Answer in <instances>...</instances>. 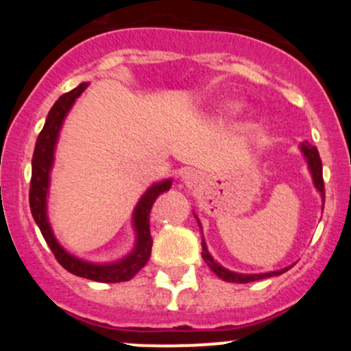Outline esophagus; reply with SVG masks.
Here are the masks:
<instances>
[{
    "mask_svg": "<svg viewBox=\"0 0 351 351\" xmlns=\"http://www.w3.org/2000/svg\"><path fill=\"white\" fill-rule=\"evenodd\" d=\"M183 180H184V183H186V186L193 188V186H196V184H198L201 181V175L195 170H188V171L183 173Z\"/></svg>",
    "mask_w": 351,
    "mask_h": 351,
    "instance_id": "1",
    "label": "esophagus"
}]
</instances>
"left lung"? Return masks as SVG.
Instances as JSON below:
<instances>
[{
    "label": "left lung",
    "instance_id": "left-lung-1",
    "mask_svg": "<svg viewBox=\"0 0 351 351\" xmlns=\"http://www.w3.org/2000/svg\"><path fill=\"white\" fill-rule=\"evenodd\" d=\"M302 152H304V155L307 156V162L310 167V173H312L313 183H315L317 189L322 193V198H324V201H325V184H324V175H322V160H320V155H318V150L315 147H312L308 142H304L302 143ZM201 256H203L204 263L209 265V269H211V271L215 272L219 279H223L226 282H236V284H247V282L261 280V279H265V277L280 276V274H284L289 269V267H285V269H282V271L267 272V274H254V276H245V274L231 272V271H228V269L221 267L219 264L215 263V259L211 257V254L208 252L204 241H203V252H201Z\"/></svg>",
    "mask_w": 351,
    "mask_h": 351
}]
</instances>
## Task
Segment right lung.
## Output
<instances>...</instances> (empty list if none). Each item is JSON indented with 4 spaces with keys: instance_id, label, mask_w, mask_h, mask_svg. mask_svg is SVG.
I'll return each mask as SVG.
<instances>
[{
    "instance_id": "obj_1",
    "label": "right lung",
    "mask_w": 351,
    "mask_h": 351,
    "mask_svg": "<svg viewBox=\"0 0 351 351\" xmlns=\"http://www.w3.org/2000/svg\"><path fill=\"white\" fill-rule=\"evenodd\" d=\"M87 84H80L74 90L67 92V94L60 95L56 100V104L47 114L46 123H44L41 134L38 136V142L34 147L33 155V173H31V188H29V208L33 213V217L41 229V234L46 239L47 245L51 247L54 254L56 261L62 265L66 271H69L74 276L84 277V279L107 282V284H117V282H127L134 279L135 274L148 263L152 256V245L153 239L150 234V211L155 199L165 191H168L171 186V180L156 183L148 189L136 204L134 223L136 229V247L130 256L125 257L123 261L115 264L107 265H95L84 263V261L75 259L64 251L58 244L54 234H52L49 223L46 217V195L47 186H49V171L52 167V160H54V145L58 140V134L62 125L64 117H66L72 104L75 99L86 90Z\"/></svg>"
}]
</instances>
